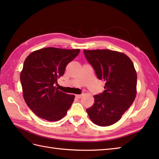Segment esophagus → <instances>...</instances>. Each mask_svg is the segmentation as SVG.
Segmentation results:
<instances>
[{"label":"esophagus","mask_w":159,"mask_h":159,"mask_svg":"<svg viewBox=\"0 0 159 159\" xmlns=\"http://www.w3.org/2000/svg\"><path fill=\"white\" fill-rule=\"evenodd\" d=\"M82 95H82V94H81V95H76L75 97H76L77 98H79V99H80V98H81L82 97Z\"/></svg>","instance_id":"34e87169"}]
</instances>
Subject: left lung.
<instances>
[{"label": "left lung", "instance_id": "8db88e82", "mask_svg": "<svg viewBox=\"0 0 159 159\" xmlns=\"http://www.w3.org/2000/svg\"><path fill=\"white\" fill-rule=\"evenodd\" d=\"M99 80L105 82L103 93L94 95L93 105L86 109L91 120L101 127L120 120L136 96L137 74L125 54L110 50H84Z\"/></svg>", "mask_w": 159, "mask_h": 159}]
</instances>
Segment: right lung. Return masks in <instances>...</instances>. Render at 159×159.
Wrapping results in <instances>:
<instances>
[{
  "instance_id": "1",
  "label": "right lung",
  "mask_w": 159,
  "mask_h": 159,
  "mask_svg": "<svg viewBox=\"0 0 159 159\" xmlns=\"http://www.w3.org/2000/svg\"><path fill=\"white\" fill-rule=\"evenodd\" d=\"M80 51L49 47L27 57L20 75L23 95L27 105L39 118L57 121L67 113L75 95L59 91L55 84Z\"/></svg>"
}]
</instances>
